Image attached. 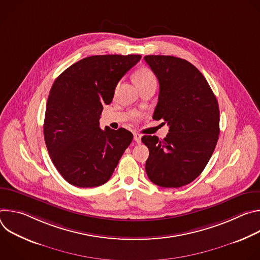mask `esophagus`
Returning <instances> with one entry per match:
<instances>
[{
    "label": "esophagus",
    "mask_w": 260,
    "mask_h": 260,
    "mask_svg": "<svg viewBox=\"0 0 260 260\" xmlns=\"http://www.w3.org/2000/svg\"><path fill=\"white\" fill-rule=\"evenodd\" d=\"M141 135L138 134V133H135L134 134V140L137 142V143H141Z\"/></svg>",
    "instance_id": "obj_1"
}]
</instances>
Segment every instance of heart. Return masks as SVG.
<instances>
[{"instance_id": "heart-1", "label": "heart", "mask_w": 260, "mask_h": 260, "mask_svg": "<svg viewBox=\"0 0 260 260\" xmlns=\"http://www.w3.org/2000/svg\"><path fill=\"white\" fill-rule=\"evenodd\" d=\"M135 81L138 85V87H141L143 85H146L148 83L151 82H156V78L154 76V74L152 73V71H150L149 69L147 68H141L139 70L136 71L135 73ZM138 118V115H135V119Z\"/></svg>"}]
</instances>
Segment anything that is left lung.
<instances>
[{
	"instance_id": "1",
	"label": "left lung",
	"mask_w": 260,
	"mask_h": 260,
	"mask_svg": "<svg viewBox=\"0 0 260 260\" xmlns=\"http://www.w3.org/2000/svg\"><path fill=\"white\" fill-rule=\"evenodd\" d=\"M159 82L153 119L168 123L160 140L144 136L149 149L146 173L166 188L189 184L206 168L219 136V106L203 74L189 61L171 55H146Z\"/></svg>"
}]
</instances>
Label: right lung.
Returning <instances> with one entry per match:
<instances>
[{"mask_svg": "<svg viewBox=\"0 0 260 260\" xmlns=\"http://www.w3.org/2000/svg\"><path fill=\"white\" fill-rule=\"evenodd\" d=\"M141 55H92L64 70L55 79L46 105L44 139L50 158L74 186L105 184L133 141L125 128L100 127L104 105Z\"/></svg>", "mask_w": 260, "mask_h": 260, "instance_id": "obj_1", "label": "right lung"}]
</instances>
